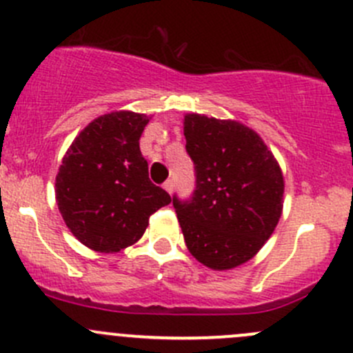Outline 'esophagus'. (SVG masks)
Segmentation results:
<instances>
[{"label":"esophagus","instance_id":"esophagus-1","mask_svg":"<svg viewBox=\"0 0 353 353\" xmlns=\"http://www.w3.org/2000/svg\"><path fill=\"white\" fill-rule=\"evenodd\" d=\"M163 190H165L169 194L172 193V191H174V181L172 179H167L165 183H163Z\"/></svg>","mask_w":353,"mask_h":353}]
</instances>
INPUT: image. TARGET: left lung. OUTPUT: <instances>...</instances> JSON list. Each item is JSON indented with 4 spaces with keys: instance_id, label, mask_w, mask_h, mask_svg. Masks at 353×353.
Instances as JSON below:
<instances>
[{
    "instance_id": "8db88e82",
    "label": "left lung",
    "mask_w": 353,
    "mask_h": 353,
    "mask_svg": "<svg viewBox=\"0 0 353 353\" xmlns=\"http://www.w3.org/2000/svg\"><path fill=\"white\" fill-rule=\"evenodd\" d=\"M186 152L194 191L172 196L191 254L212 270L249 261L282 215L283 176L261 138L236 121L188 114Z\"/></svg>"
}]
</instances>
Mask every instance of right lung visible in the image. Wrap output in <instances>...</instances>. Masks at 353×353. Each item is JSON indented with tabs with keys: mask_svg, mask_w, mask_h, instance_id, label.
Instances as JSON below:
<instances>
[{
	"mask_svg": "<svg viewBox=\"0 0 353 353\" xmlns=\"http://www.w3.org/2000/svg\"><path fill=\"white\" fill-rule=\"evenodd\" d=\"M145 114L110 112L71 143L56 176V201L73 236L87 248L116 252L134 244L170 194L148 177L140 152Z\"/></svg>",
	"mask_w": 353,
	"mask_h": 353,
	"instance_id": "1",
	"label": "right lung"
}]
</instances>
